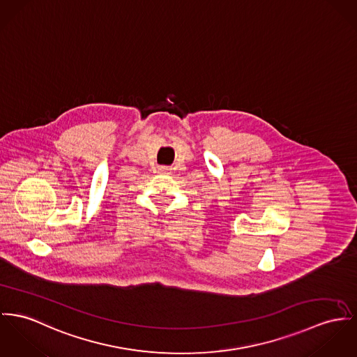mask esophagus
Wrapping results in <instances>:
<instances>
[{
  "mask_svg": "<svg viewBox=\"0 0 357 357\" xmlns=\"http://www.w3.org/2000/svg\"><path fill=\"white\" fill-rule=\"evenodd\" d=\"M158 172L159 174H163V175H168V174H171V168L169 167H159V169H158Z\"/></svg>",
  "mask_w": 357,
  "mask_h": 357,
  "instance_id": "obj_1",
  "label": "esophagus"
}]
</instances>
